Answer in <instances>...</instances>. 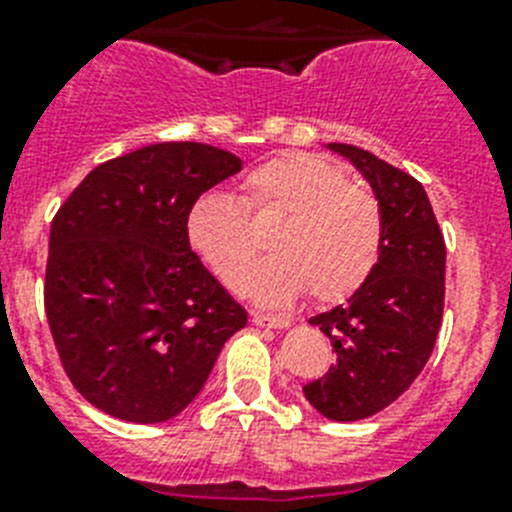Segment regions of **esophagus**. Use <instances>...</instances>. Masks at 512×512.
<instances>
[{
  "mask_svg": "<svg viewBox=\"0 0 512 512\" xmlns=\"http://www.w3.org/2000/svg\"><path fill=\"white\" fill-rule=\"evenodd\" d=\"M251 323L259 325V328H287L292 320L282 318V315H264V312H253Z\"/></svg>",
  "mask_w": 512,
  "mask_h": 512,
  "instance_id": "1",
  "label": "esophagus"
}]
</instances>
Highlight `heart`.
I'll list each match as a JSON object with an SVG mask.
<instances>
[{"instance_id": "obj_1", "label": "heart", "mask_w": 512, "mask_h": 512, "mask_svg": "<svg viewBox=\"0 0 512 512\" xmlns=\"http://www.w3.org/2000/svg\"><path fill=\"white\" fill-rule=\"evenodd\" d=\"M251 205L287 215L274 235L279 256L261 266V246L246 212L225 192H207L187 217L189 243L225 287L284 305L302 292L315 302H341L372 277L384 241L382 207L369 189L315 153L271 158L251 174Z\"/></svg>"}]
</instances>
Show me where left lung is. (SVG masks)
Listing matches in <instances>:
<instances>
[{"mask_svg": "<svg viewBox=\"0 0 512 512\" xmlns=\"http://www.w3.org/2000/svg\"><path fill=\"white\" fill-rule=\"evenodd\" d=\"M328 148L372 184L384 220L372 277L346 305L310 318L333 343L336 364L302 392L320 415L351 423L392 405L431 359L443 318L446 243L418 179L364 148Z\"/></svg>", "mask_w": 512, "mask_h": 512, "instance_id": "8db88e82", "label": "left lung"}]
</instances>
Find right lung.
<instances>
[{"label":"right lung","mask_w":512,"mask_h":512,"mask_svg":"<svg viewBox=\"0 0 512 512\" xmlns=\"http://www.w3.org/2000/svg\"><path fill=\"white\" fill-rule=\"evenodd\" d=\"M241 166L205 143H153L89 171L53 217L45 315L71 384L102 413L179 415L246 325L187 235L200 194Z\"/></svg>","instance_id":"1"}]
</instances>
